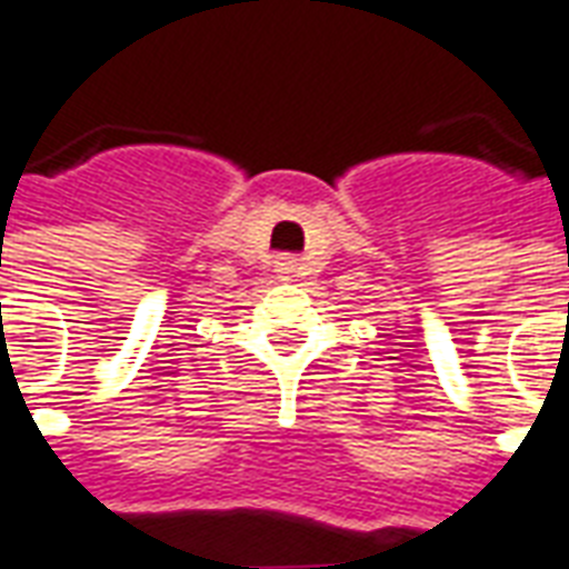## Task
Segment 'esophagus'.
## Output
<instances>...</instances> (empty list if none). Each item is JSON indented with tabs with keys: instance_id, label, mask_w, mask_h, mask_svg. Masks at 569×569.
Instances as JSON below:
<instances>
[{
	"instance_id": "34e87169",
	"label": "esophagus",
	"mask_w": 569,
	"mask_h": 569,
	"mask_svg": "<svg viewBox=\"0 0 569 569\" xmlns=\"http://www.w3.org/2000/svg\"><path fill=\"white\" fill-rule=\"evenodd\" d=\"M276 272H278V276L291 278L293 272H297V260H293V257H278V263H276Z\"/></svg>"
}]
</instances>
